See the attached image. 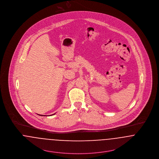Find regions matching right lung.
I'll return each instance as SVG.
<instances>
[{
  "mask_svg": "<svg viewBox=\"0 0 159 159\" xmlns=\"http://www.w3.org/2000/svg\"><path fill=\"white\" fill-rule=\"evenodd\" d=\"M54 114H55V113H54ZM54 114H53V115H54ZM41 116H43V115H41Z\"/></svg>",
  "mask_w": 159,
  "mask_h": 159,
  "instance_id": "add662e5",
  "label": "right lung"
}]
</instances>
